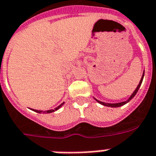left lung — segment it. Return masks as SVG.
Here are the masks:
<instances>
[{"mask_svg":"<svg viewBox=\"0 0 156 156\" xmlns=\"http://www.w3.org/2000/svg\"><path fill=\"white\" fill-rule=\"evenodd\" d=\"M144 73L145 72H143V74H142V77H141V80H140V83H139L138 86L136 87V88L135 89V91H133V93L131 95V97L128 98V100H127V101H125L119 102V103H105V102L100 101L97 100L96 98H95V100H96V101H97L98 103H100V104H101V105H105V106H108V107H119V106H122V105H123L127 104L128 102L130 101L131 100L133 99V98L135 97V95L136 94V92L138 91L139 88H140V87H141V83H142V80H143V78H144Z\"/></svg>","mask_w":156,"mask_h":156,"instance_id":"1","label":"left lung"}]
</instances>
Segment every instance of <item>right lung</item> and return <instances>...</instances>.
<instances>
[{
    "mask_svg": "<svg viewBox=\"0 0 156 156\" xmlns=\"http://www.w3.org/2000/svg\"><path fill=\"white\" fill-rule=\"evenodd\" d=\"M65 104V102H63L62 104H60L59 105V106H57L56 108H55L54 110H46V111H42V110H33V109H32V110H33V111H35V112H37V113H40V114H41V113H43V114H46V113H47V114H48V113H52V112H54V111H55V110H59V108H60V107L62 106L63 105Z\"/></svg>",
    "mask_w": 156,
    "mask_h": 156,
    "instance_id": "1",
    "label": "right lung"
}]
</instances>
